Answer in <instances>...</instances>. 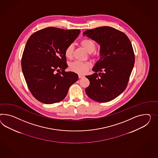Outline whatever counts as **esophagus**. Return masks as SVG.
<instances>
[{"mask_svg": "<svg viewBox=\"0 0 158 158\" xmlns=\"http://www.w3.org/2000/svg\"><path fill=\"white\" fill-rule=\"evenodd\" d=\"M78 77H79L80 78H82L84 77V76H83V75H82V74H79V75H78Z\"/></svg>", "mask_w": 158, "mask_h": 158, "instance_id": "1", "label": "esophagus"}]
</instances>
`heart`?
<instances>
[{
	"instance_id": "b5f03b06",
	"label": "heart",
	"mask_w": 158,
	"mask_h": 158,
	"mask_svg": "<svg viewBox=\"0 0 158 158\" xmlns=\"http://www.w3.org/2000/svg\"><path fill=\"white\" fill-rule=\"evenodd\" d=\"M80 45L85 49L90 56L94 57L93 52L96 49V44L94 41L90 39H84L80 41ZM74 46L73 44L68 45L65 50V56L68 59H72L73 56ZM70 69L75 73L78 74H85L87 72L90 68V64L88 62H82L80 61H74L69 65Z\"/></svg>"
}]
</instances>
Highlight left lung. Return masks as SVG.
<instances>
[{"instance_id":"1","label":"left lung","mask_w":158,"mask_h":158,"mask_svg":"<svg viewBox=\"0 0 158 158\" xmlns=\"http://www.w3.org/2000/svg\"><path fill=\"white\" fill-rule=\"evenodd\" d=\"M84 35L100 45L101 54L93 68L95 73L86 76L90 85L85 92L94 101H111L128 85L135 63L131 42L124 32L108 26L88 30Z\"/></svg>"}]
</instances>
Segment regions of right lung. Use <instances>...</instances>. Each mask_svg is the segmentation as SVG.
Masks as SVG:
<instances>
[{
	"instance_id": "add662e5",
	"label": "right lung",
	"mask_w": 158,
	"mask_h": 158,
	"mask_svg": "<svg viewBox=\"0 0 158 158\" xmlns=\"http://www.w3.org/2000/svg\"><path fill=\"white\" fill-rule=\"evenodd\" d=\"M80 33L78 29L49 27L28 38L21 65L28 89L37 100L46 104L62 101L70 86L78 80L76 73L65 71L68 64L65 50Z\"/></svg>"
}]
</instances>
